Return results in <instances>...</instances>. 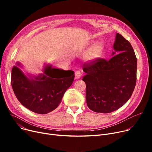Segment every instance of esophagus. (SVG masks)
Listing matches in <instances>:
<instances>
[{
    "instance_id": "1",
    "label": "esophagus",
    "mask_w": 152,
    "mask_h": 152,
    "mask_svg": "<svg viewBox=\"0 0 152 152\" xmlns=\"http://www.w3.org/2000/svg\"><path fill=\"white\" fill-rule=\"evenodd\" d=\"M82 73H81V71H76L75 72V78L78 79L80 78L81 76Z\"/></svg>"
}]
</instances>
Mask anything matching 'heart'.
Here are the masks:
<instances>
[{
    "instance_id": "1",
    "label": "heart",
    "mask_w": 152,
    "mask_h": 152,
    "mask_svg": "<svg viewBox=\"0 0 152 152\" xmlns=\"http://www.w3.org/2000/svg\"><path fill=\"white\" fill-rule=\"evenodd\" d=\"M103 50V45L101 43L94 44L85 53L84 58L88 61H93L97 59Z\"/></svg>"
}]
</instances>
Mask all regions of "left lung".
Segmentation results:
<instances>
[{
	"mask_svg": "<svg viewBox=\"0 0 152 152\" xmlns=\"http://www.w3.org/2000/svg\"><path fill=\"white\" fill-rule=\"evenodd\" d=\"M113 48L120 52H113L109 60L98 58L83 65L87 105L97 113H108L123 106L136 84L137 58L131 44L116 33Z\"/></svg>",
	"mask_w": 152,
	"mask_h": 152,
	"instance_id": "obj_1",
	"label": "left lung"
}]
</instances>
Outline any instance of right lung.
I'll return each instance as SVG.
<instances>
[{"instance_id":"right-lung-1","label":"right lung","mask_w":152,"mask_h":152,"mask_svg":"<svg viewBox=\"0 0 152 152\" xmlns=\"http://www.w3.org/2000/svg\"><path fill=\"white\" fill-rule=\"evenodd\" d=\"M17 65L20 66V63H17ZM74 79V71L53 68L51 65L45 67L44 74L29 77L14 66L11 84L16 97L24 107L43 115L58 107Z\"/></svg>"}]
</instances>
